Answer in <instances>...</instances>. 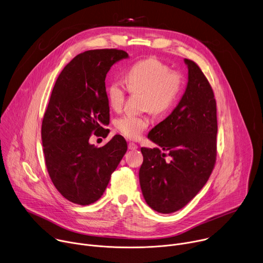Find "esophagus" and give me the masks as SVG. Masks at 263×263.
Wrapping results in <instances>:
<instances>
[{"label": "esophagus", "instance_id": "34e87169", "mask_svg": "<svg viewBox=\"0 0 263 263\" xmlns=\"http://www.w3.org/2000/svg\"><path fill=\"white\" fill-rule=\"evenodd\" d=\"M128 147H129V149H136L138 147V145L136 143H134V142H129L128 143Z\"/></svg>", "mask_w": 263, "mask_h": 263}]
</instances>
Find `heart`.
Returning a JSON list of instances; mask_svg holds the SVG:
<instances>
[{"instance_id": "heart-1", "label": "heart", "mask_w": 263, "mask_h": 263, "mask_svg": "<svg viewBox=\"0 0 263 263\" xmlns=\"http://www.w3.org/2000/svg\"><path fill=\"white\" fill-rule=\"evenodd\" d=\"M184 87V77L179 70H172L164 62L148 58L135 62L127 70L126 85L123 81L114 80L107 88L110 106L119 110L125 101L127 89L140 92L142 107L156 115L170 112L177 104ZM149 125L144 116L124 115L116 121L117 130L131 139H138Z\"/></svg>"}]
</instances>
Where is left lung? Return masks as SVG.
Wrapping results in <instances>:
<instances>
[{
	"mask_svg": "<svg viewBox=\"0 0 263 263\" xmlns=\"http://www.w3.org/2000/svg\"><path fill=\"white\" fill-rule=\"evenodd\" d=\"M189 66L186 90L172 114L147 137L158 147H141L139 183L146 204L160 213H173L189 204L208 181L216 161V101L199 65ZM170 156L171 162L165 157Z\"/></svg>",
	"mask_w": 263,
	"mask_h": 263,
	"instance_id": "left-lung-1",
	"label": "left lung"
}]
</instances>
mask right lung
<instances>
[{
    "label": "right lung",
    "instance_id": "1",
    "mask_svg": "<svg viewBox=\"0 0 263 263\" xmlns=\"http://www.w3.org/2000/svg\"><path fill=\"white\" fill-rule=\"evenodd\" d=\"M127 57L118 49L85 51L64 66L52 90L42 125L45 160L57 191L71 203L98 201L127 152L122 135L101 147L88 142L92 134H108L105 78L112 65Z\"/></svg>",
    "mask_w": 263,
    "mask_h": 263
}]
</instances>
